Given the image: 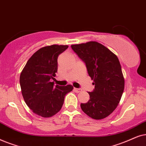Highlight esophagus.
I'll list each match as a JSON object with an SVG mask.
<instances>
[{
    "mask_svg": "<svg viewBox=\"0 0 146 146\" xmlns=\"http://www.w3.org/2000/svg\"><path fill=\"white\" fill-rule=\"evenodd\" d=\"M73 89H74V91L76 93H79V92H81V91H82V90H81V89H79V88H74Z\"/></svg>",
    "mask_w": 146,
    "mask_h": 146,
    "instance_id": "34e87169",
    "label": "esophagus"
}]
</instances>
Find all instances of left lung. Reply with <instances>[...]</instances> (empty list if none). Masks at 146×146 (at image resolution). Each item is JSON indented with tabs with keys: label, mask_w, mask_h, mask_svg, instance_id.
Returning <instances> with one entry per match:
<instances>
[{
	"label": "left lung",
	"mask_w": 146,
	"mask_h": 146,
	"mask_svg": "<svg viewBox=\"0 0 146 146\" xmlns=\"http://www.w3.org/2000/svg\"><path fill=\"white\" fill-rule=\"evenodd\" d=\"M86 65L95 89L88 92L90 100L81 104L83 111L95 119H102L115 110L124 90L125 81L117 56L100 42L89 41L71 45Z\"/></svg>",
	"instance_id": "1"
}]
</instances>
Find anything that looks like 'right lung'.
I'll return each instance as SVG.
<instances>
[{"label": "right lung", "instance_id": "obj_1", "mask_svg": "<svg viewBox=\"0 0 146 146\" xmlns=\"http://www.w3.org/2000/svg\"><path fill=\"white\" fill-rule=\"evenodd\" d=\"M69 47L53 45L40 48L31 56L20 75L21 92L25 103L34 113L50 117L61 110L65 95L73 90L71 85H54L50 79L57 72V58Z\"/></svg>", "mask_w": 146, "mask_h": 146}]
</instances>
